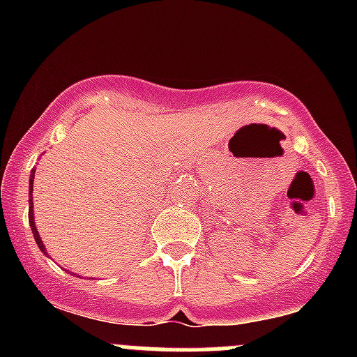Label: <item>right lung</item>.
I'll return each mask as SVG.
<instances>
[{
    "mask_svg": "<svg viewBox=\"0 0 357 357\" xmlns=\"http://www.w3.org/2000/svg\"><path fill=\"white\" fill-rule=\"evenodd\" d=\"M34 172H36V169L31 172V179H29V195H31V199H29V225H31L32 235H34L36 243H38V247L41 248V250L46 254L45 245H43V242H41V236H39L38 229H36V225H34V212H32V186H34V185H32V181H34Z\"/></svg>",
    "mask_w": 357,
    "mask_h": 357,
    "instance_id": "obj_1",
    "label": "right lung"
}]
</instances>
